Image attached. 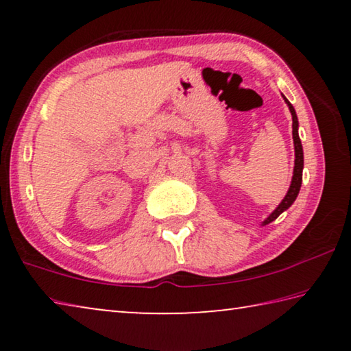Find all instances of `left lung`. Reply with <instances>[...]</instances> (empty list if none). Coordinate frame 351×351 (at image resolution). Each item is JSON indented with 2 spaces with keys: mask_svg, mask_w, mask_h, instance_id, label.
I'll return each instance as SVG.
<instances>
[{
  "mask_svg": "<svg viewBox=\"0 0 351 351\" xmlns=\"http://www.w3.org/2000/svg\"><path fill=\"white\" fill-rule=\"evenodd\" d=\"M283 99H285V102L288 104L291 116H293V139H294V152H295L293 181H291L288 193L285 195L282 203L276 207V210L272 212L263 223H261V226H266V224H269L271 221H274V219L278 215H280L282 212H285L288 209V207H291V204H293L295 201L297 195H299V190H300V186H302V170H304V148H302V142H300V138H299V121H297V114H295L294 106L289 104V100L287 97L283 96Z\"/></svg>",
  "mask_w": 351,
  "mask_h": 351,
  "instance_id": "8db88e82",
  "label": "left lung"
}]
</instances>
